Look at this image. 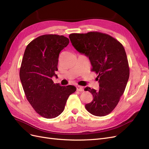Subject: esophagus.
<instances>
[{
    "mask_svg": "<svg viewBox=\"0 0 149 149\" xmlns=\"http://www.w3.org/2000/svg\"><path fill=\"white\" fill-rule=\"evenodd\" d=\"M76 90L79 92H82L83 91V88L81 86H76Z\"/></svg>",
    "mask_w": 149,
    "mask_h": 149,
    "instance_id": "obj_1",
    "label": "esophagus"
}]
</instances>
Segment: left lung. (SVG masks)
<instances>
[{
	"label": "left lung",
	"instance_id": "8db88e82",
	"mask_svg": "<svg viewBox=\"0 0 149 149\" xmlns=\"http://www.w3.org/2000/svg\"><path fill=\"white\" fill-rule=\"evenodd\" d=\"M69 38L74 48L89 58L92 71L98 75L100 89L89 87L93 101L85 105L96 116H104L113 111L123 95L129 78V67L124 47L111 36L97 31L71 33Z\"/></svg>",
	"mask_w": 149,
	"mask_h": 149
}]
</instances>
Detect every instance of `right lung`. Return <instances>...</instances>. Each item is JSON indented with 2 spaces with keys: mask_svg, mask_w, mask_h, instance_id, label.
I'll return each mask as SVG.
<instances>
[{
  "mask_svg": "<svg viewBox=\"0 0 149 149\" xmlns=\"http://www.w3.org/2000/svg\"><path fill=\"white\" fill-rule=\"evenodd\" d=\"M70 41L63 35H44L26 47L20 70V79L25 96L35 111L47 119L62 113L68 98L76 91L74 86L55 84L59 54Z\"/></svg>",
  "mask_w": 149,
  "mask_h": 149,
  "instance_id": "1",
  "label": "right lung"
}]
</instances>
